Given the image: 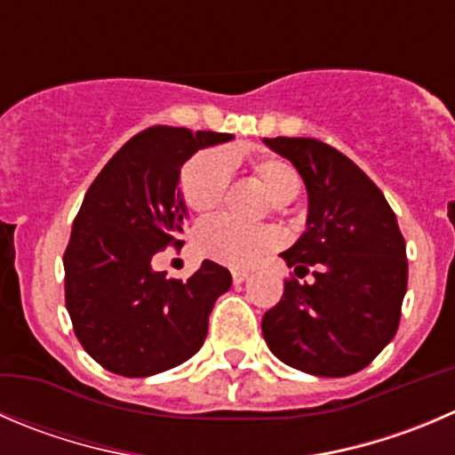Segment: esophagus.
<instances>
[{
	"label": "esophagus",
	"instance_id": "obj_1",
	"mask_svg": "<svg viewBox=\"0 0 455 455\" xmlns=\"http://www.w3.org/2000/svg\"><path fill=\"white\" fill-rule=\"evenodd\" d=\"M231 275H233V282H235V284H242L244 280H249V271H244V268H233Z\"/></svg>",
	"mask_w": 455,
	"mask_h": 455
}]
</instances>
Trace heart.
Instances as JSON below:
<instances>
[{"instance_id": "1", "label": "heart", "mask_w": 455, "mask_h": 455, "mask_svg": "<svg viewBox=\"0 0 455 455\" xmlns=\"http://www.w3.org/2000/svg\"><path fill=\"white\" fill-rule=\"evenodd\" d=\"M231 157L218 151H204L193 157L182 175L184 202L196 213L218 209L228 187ZM255 175L271 196L273 204L284 206L298 197L302 180L293 164L280 157H267L253 166ZM275 233L268 227H251L231 218H211L196 231V246L204 258L227 267H249L262 253L273 249Z\"/></svg>"}]
</instances>
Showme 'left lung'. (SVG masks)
<instances>
[{"instance_id":"left-lung-1","label":"left lung","mask_w":455,"mask_h":455,"mask_svg":"<svg viewBox=\"0 0 455 455\" xmlns=\"http://www.w3.org/2000/svg\"><path fill=\"white\" fill-rule=\"evenodd\" d=\"M302 178L307 231L282 259L304 277L262 317L268 349L289 367L345 378L367 367L398 331L407 293V244L380 188L358 164L311 138H264Z\"/></svg>"}]
</instances>
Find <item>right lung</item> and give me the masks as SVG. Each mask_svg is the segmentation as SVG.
<instances>
[{
  "label": "right lung",
  "mask_w": 455,
  "mask_h": 455,
  "mask_svg": "<svg viewBox=\"0 0 455 455\" xmlns=\"http://www.w3.org/2000/svg\"><path fill=\"white\" fill-rule=\"evenodd\" d=\"M231 133L153 126L131 138L86 191L64 253L66 308L77 339L106 371L147 378L200 351L231 273L204 259L188 280L151 264L182 244L187 204L180 171Z\"/></svg>",
  "instance_id": "obj_1"
}]
</instances>
